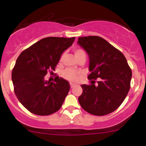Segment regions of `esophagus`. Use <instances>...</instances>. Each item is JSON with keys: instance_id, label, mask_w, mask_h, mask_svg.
I'll use <instances>...</instances> for the list:
<instances>
[{"instance_id": "34e87169", "label": "esophagus", "mask_w": 146, "mask_h": 146, "mask_svg": "<svg viewBox=\"0 0 146 146\" xmlns=\"http://www.w3.org/2000/svg\"><path fill=\"white\" fill-rule=\"evenodd\" d=\"M70 88H73L74 85H73V84H72V83H70Z\"/></svg>"}]
</instances>
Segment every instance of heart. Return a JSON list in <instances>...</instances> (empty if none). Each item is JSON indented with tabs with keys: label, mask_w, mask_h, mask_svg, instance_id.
<instances>
[{
	"label": "heart",
	"mask_w": 146,
	"mask_h": 146,
	"mask_svg": "<svg viewBox=\"0 0 146 146\" xmlns=\"http://www.w3.org/2000/svg\"><path fill=\"white\" fill-rule=\"evenodd\" d=\"M75 55H76L77 59L81 56H86L85 52L83 50H82V49H77V50H75ZM61 76H62L63 78L68 80L70 82H76L78 78V73L76 70H73V69L67 68L62 72Z\"/></svg>",
	"instance_id": "heart-1"
}]
</instances>
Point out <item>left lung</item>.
I'll return each instance as SVG.
<instances>
[{"label":"left lung","mask_w":146,"mask_h":146,"mask_svg":"<svg viewBox=\"0 0 146 146\" xmlns=\"http://www.w3.org/2000/svg\"><path fill=\"white\" fill-rule=\"evenodd\" d=\"M78 44L90 59V80L99 78L97 85H82L78 101L90 114L102 116L115 111L122 104L130 89L131 70L124 54L99 36L78 38Z\"/></svg>","instance_id":"8db88e82"}]
</instances>
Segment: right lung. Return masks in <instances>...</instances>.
Returning <instances> with one entry per match:
<instances>
[{
    "mask_svg": "<svg viewBox=\"0 0 146 146\" xmlns=\"http://www.w3.org/2000/svg\"><path fill=\"white\" fill-rule=\"evenodd\" d=\"M75 39L47 37L18 56L12 70V83L18 100L31 113L48 115L60 109L70 85L58 76L51 82L45 76L48 70H54L62 53L73 45Z\"/></svg>",
    "mask_w": 146,
    "mask_h": 146,
    "instance_id": "add662e5",
    "label": "right lung"
}]
</instances>
